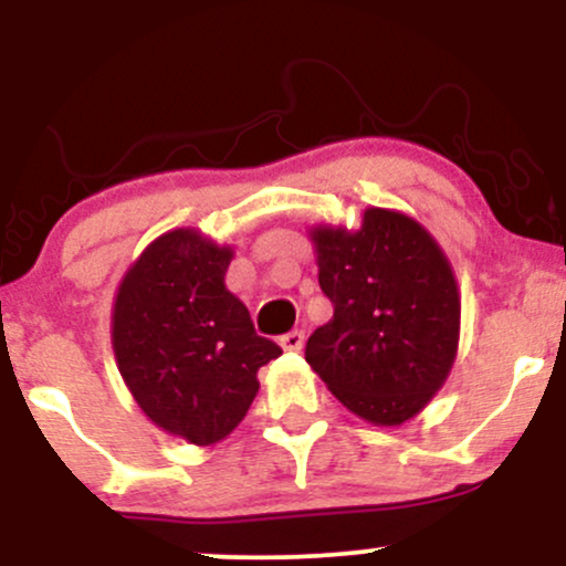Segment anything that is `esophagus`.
I'll list each match as a JSON object with an SVG mask.
<instances>
[{
  "instance_id": "esophagus-1",
  "label": "esophagus",
  "mask_w": 566,
  "mask_h": 566,
  "mask_svg": "<svg viewBox=\"0 0 566 566\" xmlns=\"http://www.w3.org/2000/svg\"><path fill=\"white\" fill-rule=\"evenodd\" d=\"M282 348L284 350H301L303 348V343H305V333L303 329H292V333H287V335H282Z\"/></svg>"
}]
</instances>
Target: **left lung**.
<instances>
[{
	"label": "left lung",
	"instance_id": "1",
	"mask_svg": "<svg viewBox=\"0 0 566 566\" xmlns=\"http://www.w3.org/2000/svg\"><path fill=\"white\" fill-rule=\"evenodd\" d=\"M333 319L305 361L343 407L375 426L415 418L450 375L460 337L452 265L418 220L369 207L359 231H311Z\"/></svg>",
	"mask_w": 566,
	"mask_h": 566
}]
</instances>
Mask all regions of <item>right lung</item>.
Listing matches in <instances>:
<instances>
[{"label":"right lung","instance_id":"add662e5","mask_svg":"<svg viewBox=\"0 0 566 566\" xmlns=\"http://www.w3.org/2000/svg\"><path fill=\"white\" fill-rule=\"evenodd\" d=\"M231 247L197 229L154 239L114 301L112 343L129 394L161 431L210 447L244 420L258 369L282 354L226 290Z\"/></svg>","mask_w":566,"mask_h":566}]
</instances>
